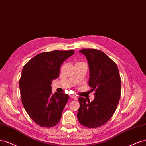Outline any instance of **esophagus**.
Instances as JSON below:
<instances>
[{
  "label": "esophagus",
  "instance_id": "34e87169",
  "mask_svg": "<svg viewBox=\"0 0 146 146\" xmlns=\"http://www.w3.org/2000/svg\"><path fill=\"white\" fill-rule=\"evenodd\" d=\"M70 97L71 98H73L74 100H78V97L75 95H73V94H72V95H70Z\"/></svg>",
  "mask_w": 146,
  "mask_h": 146
}]
</instances>
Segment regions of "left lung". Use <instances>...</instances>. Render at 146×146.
<instances>
[{"label": "left lung", "instance_id": "1", "mask_svg": "<svg viewBox=\"0 0 146 146\" xmlns=\"http://www.w3.org/2000/svg\"><path fill=\"white\" fill-rule=\"evenodd\" d=\"M79 52L85 55L87 60L88 85L95 91V96L91 102L79 98L78 119L84 127H98L111 118L119 103L121 88L119 70L115 62L101 51L82 49Z\"/></svg>", "mask_w": 146, "mask_h": 146}]
</instances>
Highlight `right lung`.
Returning a JSON list of instances; mask_svg holds the SVG:
<instances>
[{
    "instance_id": "1",
    "label": "right lung",
    "mask_w": 146,
    "mask_h": 146,
    "mask_svg": "<svg viewBox=\"0 0 146 146\" xmlns=\"http://www.w3.org/2000/svg\"><path fill=\"white\" fill-rule=\"evenodd\" d=\"M74 51L54 50L38 54L23 67L19 81L22 104L36 124L51 127L59 122L69 96L52 93L51 82L59 77L61 65Z\"/></svg>"
}]
</instances>
